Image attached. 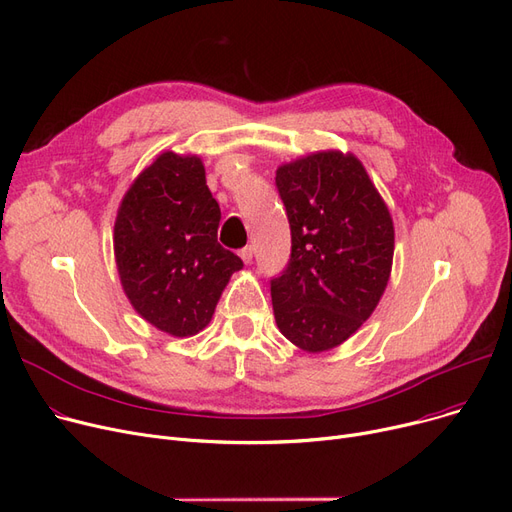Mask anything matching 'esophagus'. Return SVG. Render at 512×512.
Wrapping results in <instances>:
<instances>
[{"instance_id": "34e87169", "label": "esophagus", "mask_w": 512, "mask_h": 512, "mask_svg": "<svg viewBox=\"0 0 512 512\" xmlns=\"http://www.w3.org/2000/svg\"><path fill=\"white\" fill-rule=\"evenodd\" d=\"M240 259L242 261H245V263H251L253 261V255H255V251H253V247L249 245V247H245V249H240Z\"/></svg>"}]
</instances>
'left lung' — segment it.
<instances>
[{"label":"left lung","instance_id":"left-lung-1","mask_svg":"<svg viewBox=\"0 0 512 512\" xmlns=\"http://www.w3.org/2000/svg\"><path fill=\"white\" fill-rule=\"evenodd\" d=\"M292 253L272 280L278 330L305 353L351 338L378 307L394 257L392 215L365 166L336 149L276 170Z\"/></svg>","mask_w":512,"mask_h":512}]
</instances>
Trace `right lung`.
Wrapping results in <instances>:
<instances>
[{
	"label": "right lung",
	"instance_id": "right-lung-1",
	"mask_svg": "<svg viewBox=\"0 0 512 512\" xmlns=\"http://www.w3.org/2000/svg\"><path fill=\"white\" fill-rule=\"evenodd\" d=\"M220 218L199 155L164 151L132 180L116 213L114 255L126 299L147 324L176 338L207 328L242 270L218 242Z\"/></svg>",
	"mask_w": 512,
	"mask_h": 512
}]
</instances>
